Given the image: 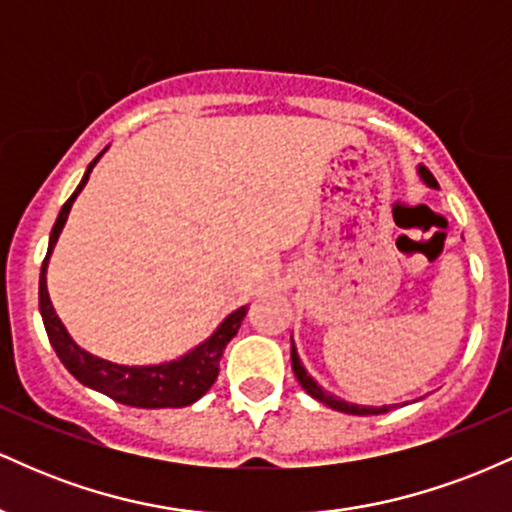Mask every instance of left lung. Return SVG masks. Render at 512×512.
<instances>
[{
	"label": "left lung",
	"instance_id": "8db88e82",
	"mask_svg": "<svg viewBox=\"0 0 512 512\" xmlns=\"http://www.w3.org/2000/svg\"><path fill=\"white\" fill-rule=\"evenodd\" d=\"M419 175L428 187L438 190V182L426 166H419ZM291 368H293V373H296L298 383H301L303 390L308 392L310 397H315L317 402L327 404V407L334 409V411H342V414H354V416H368V414H385V411L395 409V404H383V407H366V404L346 402V399H339V397L330 395L327 390H322V385H317V380L308 373V370H305V366L301 363V356H298V349H296V344H293V337H291Z\"/></svg>",
	"mask_w": 512,
	"mask_h": 512
}]
</instances>
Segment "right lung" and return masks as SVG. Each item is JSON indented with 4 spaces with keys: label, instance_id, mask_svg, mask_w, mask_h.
Returning a JSON list of instances; mask_svg holds the SVG:
<instances>
[{
    "label": "right lung",
    "instance_id": "add662e5",
    "mask_svg": "<svg viewBox=\"0 0 512 512\" xmlns=\"http://www.w3.org/2000/svg\"><path fill=\"white\" fill-rule=\"evenodd\" d=\"M108 151V146L88 163L84 178H81L79 187L74 190V195L64 202L57 216L55 226H52L50 243H48V255H45L43 267H40V289H38V303H40V315H43L45 332L55 349V354L60 356L64 368L79 380L81 385L91 387V390L103 392L115 402L127 404V407H139V409H175V407H187V404H195L199 397L207 395L209 387L216 383V375H219V361L223 356L226 344L236 337L240 322H243L245 313H248V305L233 310L231 315L223 317V322L216 327L214 332L204 339L202 344H197L195 349H190L187 354H182L173 361L154 363V366H122V363H113L108 358L93 356L91 351L81 349L79 344L69 337L67 327L62 325V320L57 317L55 308H52L50 293H48V262L52 250H55L57 238H60L64 223H67L69 211H72L74 199L79 197V192L84 190L88 175L96 168V163L101 161V156Z\"/></svg>",
    "mask_w": 512,
    "mask_h": 512
}]
</instances>
